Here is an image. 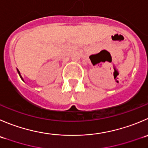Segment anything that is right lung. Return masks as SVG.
I'll return each instance as SVG.
<instances>
[{"label":"right lung","mask_w":148,"mask_h":148,"mask_svg":"<svg viewBox=\"0 0 148 148\" xmlns=\"http://www.w3.org/2000/svg\"><path fill=\"white\" fill-rule=\"evenodd\" d=\"M16 70H17V72H18V75H19V77H20V78L21 79L23 80V81H24V79H23V78H22V77H21V74H20V71H18V69H16Z\"/></svg>","instance_id":"right-lung-1"}]
</instances>
